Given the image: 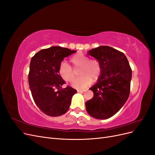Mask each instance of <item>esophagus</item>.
<instances>
[{
  "label": "esophagus",
  "instance_id": "1",
  "mask_svg": "<svg viewBox=\"0 0 155 155\" xmlns=\"http://www.w3.org/2000/svg\"><path fill=\"white\" fill-rule=\"evenodd\" d=\"M77 91H78V92H83L85 91V90H82V89H78V90H77Z\"/></svg>",
  "mask_w": 155,
  "mask_h": 155
}]
</instances>
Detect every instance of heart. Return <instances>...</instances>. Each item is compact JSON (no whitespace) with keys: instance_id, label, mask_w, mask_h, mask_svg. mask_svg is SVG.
I'll return each instance as SVG.
<instances>
[{"instance_id":"obj_1","label":"heart","mask_w":155,"mask_h":155,"mask_svg":"<svg viewBox=\"0 0 155 155\" xmlns=\"http://www.w3.org/2000/svg\"><path fill=\"white\" fill-rule=\"evenodd\" d=\"M70 62L75 68H79L78 74L81 76L74 79L72 82V86L76 88H84L91 85L92 80L97 81L101 73V68L100 62L95 59L89 60L86 55L78 54L74 55L70 59ZM58 73L64 81L70 82L73 80L75 74L72 67L64 61L61 63Z\"/></svg>"}]
</instances>
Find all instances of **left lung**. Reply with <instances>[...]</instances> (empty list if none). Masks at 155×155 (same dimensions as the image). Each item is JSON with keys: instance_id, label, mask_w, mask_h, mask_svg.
Returning <instances> with one entry per match:
<instances>
[{"instance_id": "8db88e82", "label": "left lung", "mask_w": 155, "mask_h": 155, "mask_svg": "<svg viewBox=\"0 0 155 155\" xmlns=\"http://www.w3.org/2000/svg\"><path fill=\"white\" fill-rule=\"evenodd\" d=\"M100 62L101 73L90 90L91 100L85 103L89 115L96 119H107L118 112L127 100L132 70L125 54L108 46H100L88 51Z\"/></svg>"}]
</instances>
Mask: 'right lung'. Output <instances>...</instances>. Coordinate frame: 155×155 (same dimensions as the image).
<instances>
[{
  "mask_svg": "<svg viewBox=\"0 0 155 155\" xmlns=\"http://www.w3.org/2000/svg\"><path fill=\"white\" fill-rule=\"evenodd\" d=\"M76 51L52 46L36 53L30 64L28 82L31 95L39 109L50 116H61L68 110L76 89L67 86L58 73L63 59Z\"/></svg>",
  "mask_w": 155,
  "mask_h": 155,
  "instance_id": "right-lung-1",
  "label": "right lung"
}]
</instances>
